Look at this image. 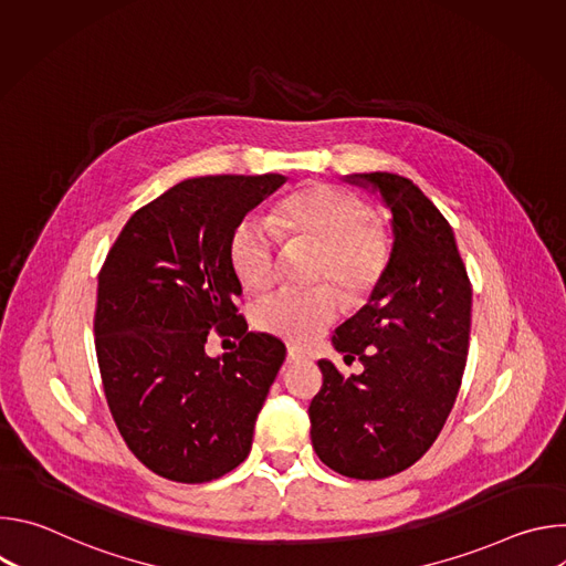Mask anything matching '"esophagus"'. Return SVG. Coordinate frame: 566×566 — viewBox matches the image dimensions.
<instances>
[{
    "instance_id": "obj_1",
    "label": "esophagus",
    "mask_w": 566,
    "mask_h": 566,
    "mask_svg": "<svg viewBox=\"0 0 566 566\" xmlns=\"http://www.w3.org/2000/svg\"><path fill=\"white\" fill-rule=\"evenodd\" d=\"M306 358V354L300 349V347H289V352H286V363H300V360H304Z\"/></svg>"
}]
</instances>
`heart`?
I'll return each instance as SVG.
<instances>
[{
	"instance_id": "obj_1",
	"label": "heart",
	"mask_w": 566,
	"mask_h": 566,
	"mask_svg": "<svg viewBox=\"0 0 566 566\" xmlns=\"http://www.w3.org/2000/svg\"><path fill=\"white\" fill-rule=\"evenodd\" d=\"M280 234L308 239L322 244L317 280H336L352 297L369 293L382 277L391 237L385 223L367 214L358 195L332 186L308 184L284 197L273 212ZM230 264L247 289L264 291L277 277L280 237L260 219H241L228 247ZM343 311V300L334 286L313 291L282 289L255 308L258 329L295 345L315 340Z\"/></svg>"
}]
</instances>
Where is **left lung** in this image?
<instances>
[{
    "mask_svg": "<svg viewBox=\"0 0 566 566\" xmlns=\"http://www.w3.org/2000/svg\"><path fill=\"white\" fill-rule=\"evenodd\" d=\"M345 181L380 195L394 244L369 302L332 338L345 363H363V374L345 378L332 360H317L311 443L345 476L385 479L430 450L454 406L472 289L450 223L410 179L369 172Z\"/></svg>",
    "mask_w": 566,
    "mask_h": 566,
    "instance_id": "1",
    "label": "left lung"
}]
</instances>
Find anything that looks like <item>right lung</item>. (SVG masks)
<instances>
[{"label":"right lung","mask_w":566,"mask_h":566,"mask_svg":"<svg viewBox=\"0 0 566 566\" xmlns=\"http://www.w3.org/2000/svg\"><path fill=\"white\" fill-rule=\"evenodd\" d=\"M282 175L186 179L136 210L101 269L96 354L112 417L151 472L206 483L244 461L286 347L249 332L228 247ZM212 328L240 343L205 354Z\"/></svg>","instance_id":"add662e5"}]
</instances>
